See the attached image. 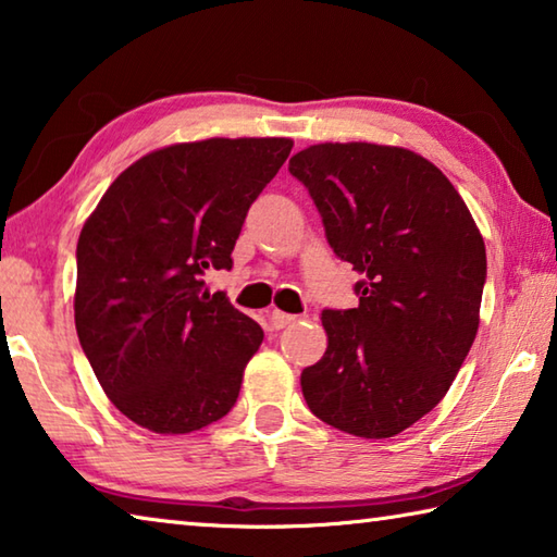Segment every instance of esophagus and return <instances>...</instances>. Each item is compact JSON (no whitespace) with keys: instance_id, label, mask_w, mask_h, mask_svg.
<instances>
[{"instance_id":"34e87169","label":"esophagus","mask_w":557,"mask_h":557,"mask_svg":"<svg viewBox=\"0 0 557 557\" xmlns=\"http://www.w3.org/2000/svg\"><path fill=\"white\" fill-rule=\"evenodd\" d=\"M295 322H297L295 314L277 312V309H272V312H270V324H272V329H285V326L295 324Z\"/></svg>"}]
</instances>
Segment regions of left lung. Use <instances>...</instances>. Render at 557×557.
<instances>
[{
  "label": "left lung",
  "mask_w": 557,
  "mask_h": 557,
  "mask_svg": "<svg viewBox=\"0 0 557 557\" xmlns=\"http://www.w3.org/2000/svg\"><path fill=\"white\" fill-rule=\"evenodd\" d=\"M336 258L351 262L358 307L324 309L329 346L301 371L319 420L393 437L445 398L474 344L486 248L457 188L403 147L326 143L297 152Z\"/></svg>",
  "instance_id": "8db88e82"
}]
</instances>
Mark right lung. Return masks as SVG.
I'll return each instance as SVG.
<instances>
[{
  "label": "right lung",
  "mask_w": 557,
  "mask_h": 557,
  "mask_svg": "<svg viewBox=\"0 0 557 557\" xmlns=\"http://www.w3.org/2000/svg\"><path fill=\"white\" fill-rule=\"evenodd\" d=\"M287 137H213L127 166L78 238L75 332L98 383L159 435L201 430L238 400L262 329L203 275L231 270L250 203L289 157Z\"/></svg>",
  "instance_id": "right-lung-1"
}]
</instances>
